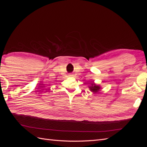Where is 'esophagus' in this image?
<instances>
[{"mask_svg": "<svg viewBox=\"0 0 147 147\" xmlns=\"http://www.w3.org/2000/svg\"><path fill=\"white\" fill-rule=\"evenodd\" d=\"M69 76H73V75H71L70 74V75H69Z\"/></svg>", "mask_w": 147, "mask_h": 147, "instance_id": "esophagus-1", "label": "esophagus"}]
</instances>
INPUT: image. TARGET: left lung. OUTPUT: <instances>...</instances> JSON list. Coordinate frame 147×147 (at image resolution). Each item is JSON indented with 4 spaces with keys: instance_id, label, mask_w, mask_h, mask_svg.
Returning <instances> with one entry per match:
<instances>
[{
    "instance_id": "8db88e82",
    "label": "left lung",
    "mask_w": 147,
    "mask_h": 147,
    "mask_svg": "<svg viewBox=\"0 0 147 147\" xmlns=\"http://www.w3.org/2000/svg\"><path fill=\"white\" fill-rule=\"evenodd\" d=\"M88 88H90V90L93 93L98 92L101 89V87L99 84H96L94 83H91V85L88 86Z\"/></svg>"
}]
</instances>
